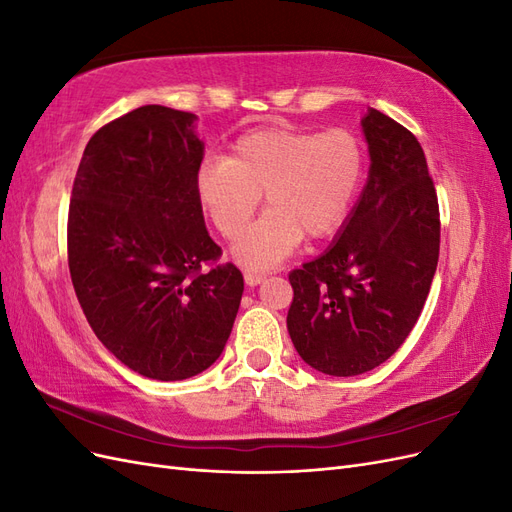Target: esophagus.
Returning <instances> with one entry per match:
<instances>
[{
    "label": "esophagus",
    "mask_w": 512,
    "mask_h": 512,
    "mask_svg": "<svg viewBox=\"0 0 512 512\" xmlns=\"http://www.w3.org/2000/svg\"><path fill=\"white\" fill-rule=\"evenodd\" d=\"M243 277H245V284H247V286H258V284L265 282V275L256 273V271H245Z\"/></svg>",
    "instance_id": "34e87169"
}]
</instances>
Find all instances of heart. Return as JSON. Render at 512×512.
<instances>
[{"instance_id": "b5f03b06", "label": "heart", "mask_w": 512, "mask_h": 512, "mask_svg": "<svg viewBox=\"0 0 512 512\" xmlns=\"http://www.w3.org/2000/svg\"><path fill=\"white\" fill-rule=\"evenodd\" d=\"M365 177L363 143L348 130L258 128L239 136L226 158L196 168L194 190L215 230L237 241L265 194L267 213L235 247L245 269L265 271L288 258L303 237L322 239L342 226Z\"/></svg>"}]
</instances>
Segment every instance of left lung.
I'll list each match as a JSON object with an SVG mask.
<instances>
[{
    "mask_svg": "<svg viewBox=\"0 0 512 512\" xmlns=\"http://www.w3.org/2000/svg\"><path fill=\"white\" fill-rule=\"evenodd\" d=\"M367 183L331 247L290 271L288 333L301 359L329 376H359L406 342L440 256L438 194L421 143L369 108Z\"/></svg>",
    "mask_w": 512,
    "mask_h": 512,
    "instance_id": "obj_1",
    "label": "left lung"
}]
</instances>
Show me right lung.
I'll return each mask as SVG.
<instances>
[{
	"instance_id": "obj_1",
	"label": "right lung",
	"mask_w": 512,
	"mask_h": 512,
	"mask_svg": "<svg viewBox=\"0 0 512 512\" xmlns=\"http://www.w3.org/2000/svg\"><path fill=\"white\" fill-rule=\"evenodd\" d=\"M194 121L147 104L106 123L83 151L68 211L70 277L89 327L123 365L164 382L218 361L243 294L196 198L205 143Z\"/></svg>"
}]
</instances>
